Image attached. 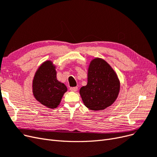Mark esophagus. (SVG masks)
Instances as JSON below:
<instances>
[{"label":"esophagus","instance_id":"obj_1","mask_svg":"<svg viewBox=\"0 0 157 157\" xmlns=\"http://www.w3.org/2000/svg\"><path fill=\"white\" fill-rule=\"evenodd\" d=\"M70 90H71V91H73V92H75V91H77V90H78V87H70Z\"/></svg>","mask_w":157,"mask_h":157}]
</instances>
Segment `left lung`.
Instances as JSON below:
<instances>
[{"mask_svg":"<svg viewBox=\"0 0 157 157\" xmlns=\"http://www.w3.org/2000/svg\"><path fill=\"white\" fill-rule=\"evenodd\" d=\"M87 84L79 90L86 107L97 111L103 110L117 99L120 83L117 74L104 60L96 58L90 62Z\"/></svg>","mask_w":157,"mask_h":157,"instance_id":"obj_1","label":"left lung"}]
</instances>
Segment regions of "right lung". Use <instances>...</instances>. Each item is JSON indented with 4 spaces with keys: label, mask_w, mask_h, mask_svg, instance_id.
Wrapping results in <instances>:
<instances>
[{
    "label": "right lung",
    "mask_w": 157,
    "mask_h": 157,
    "mask_svg": "<svg viewBox=\"0 0 157 157\" xmlns=\"http://www.w3.org/2000/svg\"><path fill=\"white\" fill-rule=\"evenodd\" d=\"M67 91L66 85L57 79V72L53 63L47 60L42 64L33 82V93L36 100L50 109L56 108Z\"/></svg>",
    "instance_id": "add662e5"
}]
</instances>
